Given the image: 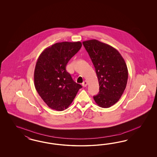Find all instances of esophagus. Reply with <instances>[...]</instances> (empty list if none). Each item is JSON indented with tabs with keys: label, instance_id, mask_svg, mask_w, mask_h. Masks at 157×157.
I'll list each match as a JSON object with an SVG mask.
<instances>
[{
	"label": "esophagus",
	"instance_id": "34e87169",
	"mask_svg": "<svg viewBox=\"0 0 157 157\" xmlns=\"http://www.w3.org/2000/svg\"><path fill=\"white\" fill-rule=\"evenodd\" d=\"M87 81H85L82 83V86H83V87H86V86H87Z\"/></svg>",
	"mask_w": 157,
	"mask_h": 157
}]
</instances>
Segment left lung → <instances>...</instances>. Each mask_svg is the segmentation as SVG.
I'll return each instance as SVG.
<instances>
[{
  "mask_svg": "<svg viewBox=\"0 0 157 157\" xmlns=\"http://www.w3.org/2000/svg\"><path fill=\"white\" fill-rule=\"evenodd\" d=\"M95 67L100 91L93 97L96 104L104 108L115 104L126 87L128 72L119 51L108 44L97 40L83 42Z\"/></svg>",
  "mask_w": 157,
  "mask_h": 157,
  "instance_id": "1",
  "label": "left lung"
}]
</instances>
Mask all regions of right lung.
Segmentation results:
<instances>
[{
	"instance_id": "obj_1",
	"label": "right lung",
	"mask_w": 157,
	"mask_h": 157,
	"mask_svg": "<svg viewBox=\"0 0 157 157\" xmlns=\"http://www.w3.org/2000/svg\"><path fill=\"white\" fill-rule=\"evenodd\" d=\"M81 47L80 41L56 43L45 49L38 57L34 73V86L52 109H66L82 88L66 69L68 61Z\"/></svg>"
}]
</instances>
